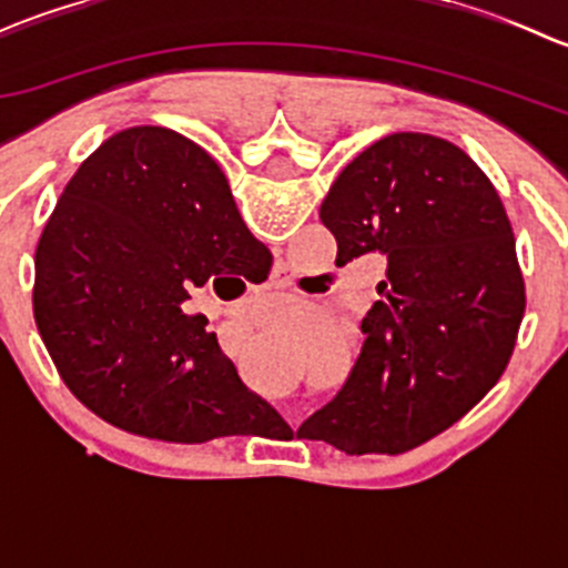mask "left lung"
<instances>
[{
  "instance_id": "left-lung-1",
  "label": "left lung",
  "mask_w": 568,
  "mask_h": 568,
  "mask_svg": "<svg viewBox=\"0 0 568 568\" xmlns=\"http://www.w3.org/2000/svg\"><path fill=\"white\" fill-rule=\"evenodd\" d=\"M337 261L387 255L343 390L300 426L348 456L404 454L467 415L506 371L525 280L503 200L443 136L398 131L343 168L318 211Z\"/></svg>"
}]
</instances>
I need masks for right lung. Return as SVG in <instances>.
I'll list each match as a JSON object with an SVG mask.
<instances>
[{
  "mask_svg": "<svg viewBox=\"0 0 568 568\" xmlns=\"http://www.w3.org/2000/svg\"><path fill=\"white\" fill-rule=\"evenodd\" d=\"M266 250L227 178L162 125L101 142L62 189L36 250V324L65 387L129 434L197 445L280 417L244 387L189 291Z\"/></svg>",
  "mask_w": 568,
  "mask_h": 568,
  "instance_id": "obj_1",
  "label": "right lung"
}]
</instances>
